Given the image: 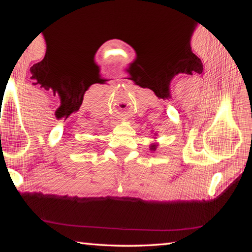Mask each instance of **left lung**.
Instances as JSON below:
<instances>
[{
	"label": "left lung",
	"instance_id": "8db88e82",
	"mask_svg": "<svg viewBox=\"0 0 252 252\" xmlns=\"http://www.w3.org/2000/svg\"><path fill=\"white\" fill-rule=\"evenodd\" d=\"M155 135H157V133H155ZM150 150L151 151H156L157 150V148H158V143H152V144H150Z\"/></svg>",
	"mask_w": 252,
	"mask_h": 252
}]
</instances>
